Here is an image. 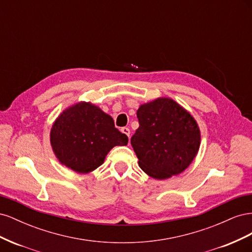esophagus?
<instances>
[{
	"mask_svg": "<svg viewBox=\"0 0 252 252\" xmlns=\"http://www.w3.org/2000/svg\"><path fill=\"white\" fill-rule=\"evenodd\" d=\"M121 131L123 132L124 134H126V135L128 136V138H130V129H129V128H127V127H123V128L121 129Z\"/></svg>",
	"mask_w": 252,
	"mask_h": 252,
	"instance_id": "34e87169",
	"label": "esophagus"
}]
</instances>
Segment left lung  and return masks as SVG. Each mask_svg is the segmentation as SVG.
Listing matches in <instances>:
<instances>
[{
  "mask_svg": "<svg viewBox=\"0 0 252 252\" xmlns=\"http://www.w3.org/2000/svg\"><path fill=\"white\" fill-rule=\"evenodd\" d=\"M136 117L140 126L130 142L141 169L166 180L188 168L201 145L200 127L190 112L162 96L142 104Z\"/></svg>",
  "mask_w": 252,
  "mask_h": 252,
  "instance_id": "left-lung-1",
  "label": "left lung"
}]
</instances>
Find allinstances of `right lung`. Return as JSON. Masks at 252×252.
Wrapping results in <instances>:
<instances>
[{
    "label": "right lung",
    "mask_w": 252,
    "mask_h": 252,
    "mask_svg": "<svg viewBox=\"0 0 252 252\" xmlns=\"http://www.w3.org/2000/svg\"><path fill=\"white\" fill-rule=\"evenodd\" d=\"M127 143V135L114 127L113 119L91 102L67 107L50 129V145L59 162L83 174L100 167L114 146Z\"/></svg>",
    "instance_id": "right-lung-1"
}]
</instances>
